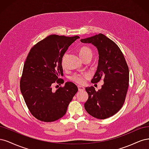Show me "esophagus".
I'll list each match as a JSON object with an SVG mask.
<instances>
[{"label": "esophagus", "mask_w": 149, "mask_h": 149, "mask_svg": "<svg viewBox=\"0 0 149 149\" xmlns=\"http://www.w3.org/2000/svg\"><path fill=\"white\" fill-rule=\"evenodd\" d=\"M78 90H79V91H84L85 90V88L84 87H81V86L79 85L78 86Z\"/></svg>", "instance_id": "1"}]
</instances>
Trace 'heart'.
<instances>
[{
    "label": "heart",
    "instance_id": "obj_1",
    "mask_svg": "<svg viewBox=\"0 0 149 149\" xmlns=\"http://www.w3.org/2000/svg\"><path fill=\"white\" fill-rule=\"evenodd\" d=\"M79 54L81 59L84 58L85 57H92V51L91 50L90 48L87 46H84L81 47L80 51H79ZM67 56V54H65L64 57H62V65L63 68H65V58ZM88 77V75L87 74H74L71 77L70 79L75 81V82L79 84H84L85 83V79L87 78Z\"/></svg>",
    "mask_w": 149,
    "mask_h": 149
}]
</instances>
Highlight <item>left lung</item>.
Segmentation results:
<instances>
[{"label": "left lung", "instance_id": "8db88e82", "mask_svg": "<svg viewBox=\"0 0 149 149\" xmlns=\"http://www.w3.org/2000/svg\"><path fill=\"white\" fill-rule=\"evenodd\" d=\"M80 41L92 44L98 52V68L92 82L98 83L102 78L104 81L97 92L93 87L85 88L88 98L85 109L94 118H109L121 108L126 96L129 72L125 58L116 43L102 33Z\"/></svg>", "mask_w": 149, "mask_h": 149}]
</instances>
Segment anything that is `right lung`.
Here are the masks:
<instances>
[{"mask_svg": "<svg viewBox=\"0 0 149 149\" xmlns=\"http://www.w3.org/2000/svg\"><path fill=\"white\" fill-rule=\"evenodd\" d=\"M79 36L49 35L33 46L25 62L20 90L28 108L36 119L52 122L66 113L78 88L67 81L64 87L52 90L55 82H64L62 59Z\"/></svg>", "mask_w": 149, "mask_h": 149, "instance_id": "add662e5", "label": "right lung"}]
</instances>
